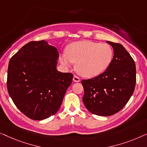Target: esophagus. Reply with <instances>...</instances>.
<instances>
[{"mask_svg": "<svg viewBox=\"0 0 147 147\" xmlns=\"http://www.w3.org/2000/svg\"><path fill=\"white\" fill-rule=\"evenodd\" d=\"M73 80L74 82H79L80 81V78L78 77V76H77L76 75H74L73 76Z\"/></svg>", "mask_w": 147, "mask_h": 147, "instance_id": "esophagus-1", "label": "esophagus"}]
</instances>
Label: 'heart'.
I'll return each mask as SVG.
<instances>
[{"mask_svg":"<svg viewBox=\"0 0 147 147\" xmlns=\"http://www.w3.org/2000/svg\"><path fill=\"white\" fill-rule=\"evenodd\" d=\"M110 45L90 40L76 41L69 45L66 53L60 57L65 67L76 64V71L84 77H94L106 71L113 58Z\"/></svg>","mask_w":147,"mask_h":147,"instance_id":"obj_1","label":"heart"}]
</instances>
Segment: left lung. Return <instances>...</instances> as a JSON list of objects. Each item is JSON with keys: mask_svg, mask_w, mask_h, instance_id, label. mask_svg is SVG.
Returning a JSON list of instances; mask_svg holds the SVG:
<instances>
[{"mask_svg": "<svg viewBox=\"0 0 147 147\" xmlns=\"http://www.w3.org/2000/svg\"><path fill=\"white\" fill-rule=\"evenodd\" d=\"M114 49V57L106 71L96 77L82 80L84 106L92 114L111 116L128 102L136 85L135 61L123 45L107 41Z\"/></svg>", "mask_w": 147, "mask_h": 147, "instance_id": "left-lung-1", "label": "left lung"}]
</instances>
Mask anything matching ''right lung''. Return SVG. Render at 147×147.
<instances>
[{
	"label": "right lung",
	"instance_id": "1",
	"mask_svg": "<svg viewBox=\"0 0 147 147\" xmlns=\"http://www.w3.org/2000/svg\"><path fill=\"white\" fill-rule=\"evenodd\" d=\"M59 52L46 41H30L11 57L7 89L16 107L40 121L57 112L73 74L57 70Z\"/></svg>",
	"mask_w": 147,
	"mask_h": 147
}]
</instances>
